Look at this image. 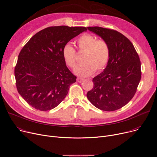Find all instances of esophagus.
<instances>
[{"label": "esophagus", "mask_w": 157, "mask_h": 157, "mask_svg": "<svg viewBox=\"0 0 157 157\" xmlns=\"http://www.w3.org/2000/svg\"><path fill=\"white\" fill-rule=\"evenodd\" d=\"M77 82H82L83 80H84V79H83V78H78V77L77 78Z\"/></svg>", "instance_id": "obj_1"}]
</instances>
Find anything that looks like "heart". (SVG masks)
<instances>
[{"mask_svg":"<svg viewBox=\"0 0 157 157\" xmlns=\"http://www.w3.org/2000/svg\"><path fill=\"white\" fill-rule=\"evenodd\" d=\"M78 50L85 52L82 63L75 68V74L82 77L92 75L95 72L103 71L108 63L110 56V48L105 40H97L95 36L90 33L82 35L77 40ZM64 63L70 68L76 64V52L70 44L64 46L62 51Z\"/></svg>","mask_w":157,"mask_h":157,"instance_id":"obj_1","label":"heart"}]
</instances>
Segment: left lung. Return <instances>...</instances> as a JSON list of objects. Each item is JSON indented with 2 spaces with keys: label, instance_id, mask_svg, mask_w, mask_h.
<instances>
[{
  "label": "left lung",
  "instance_id": "left-lung-1",
  "mask_svg": "<svg viewBox=\"0 0 157 157\" xmlns=\"http://www.w3.org/2000/svg\"><path fill=\"white\" fill-rule=\"evenodd\" d=\"M87 29L106 40L110 48L107 66L93 78V89L87 97L98 109L115 111L127 105L136 93L141 77L139 56L132 42L120 32L99 26Z\"/></svg>",
  "mask_w": 157,
  "mask_h": 157
}]
</instances>
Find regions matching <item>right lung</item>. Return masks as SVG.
Here are the masks:
<instances>
[{"mask_svg": "<svg viewBox=\"0 0 157 157\" xmlns=\"http://www.w3.org/2000/svg\"><path fill=\"white\" fill-rule=\"evenodd\" d=\"M85 27L51 26L29 40L18 56L14 69L16 87L26 102L36 109L48 111L67 96L76 82L64 63L63 48Z\"/></svg>", "mask_w": 157, "mask_h": 157, "instance_id": "add662e5", "label": "right lung"}]
</instances>
